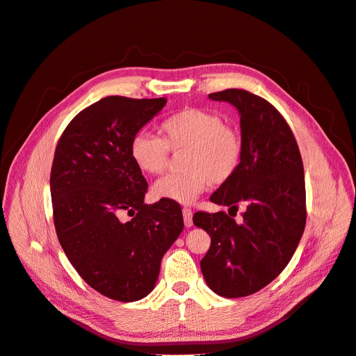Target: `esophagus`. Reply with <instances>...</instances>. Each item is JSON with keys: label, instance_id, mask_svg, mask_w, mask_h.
<instances>
[{"label": "esophagus", "instance_id": "obj_1", "mask_svg": "<svg viewBox=\"0 0 356 356\" xmlns=\"http://www.w3.org/2000/svg\"><path fill=\"white\" fill-rule=\"evenodd\" d=\"M182 215H184L186 227H191V225H193V211L190 208H184V209H182Z\"/></svg>", "mask_w": 356, "mask_h": 356}]
</instances>
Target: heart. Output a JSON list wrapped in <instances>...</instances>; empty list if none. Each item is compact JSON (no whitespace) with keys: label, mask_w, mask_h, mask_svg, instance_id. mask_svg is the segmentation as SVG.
<instances>
[{"label":"heart","mask_w":356,"mask_h":356,"mask_svg":"<svg viewBox=\"0 0 356 356\" xmlns=\"http://www.w3.org/2000/svg\"><path fill=\"white\" fill-rule=\"evenodd\" d=\"M161 138L149 132L134 135L129 153L134 165L145 175L166 169L169 152L181 153V174H170L153 186L157 200L193 203L209 182L224 184L239 169L242 143L224 118L209 110L184 108L160 124Z\"/></svg>","instance_id":"b5f03b06"}]
</instances>
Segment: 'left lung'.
Segmentation results:
<instances>
[{
  "label": "left lung",
  "instance_id": "8db88e82",
  "mask_svg": "<svg viewBox=\"0 0 356 356\" xmlns=\"http://www.w3.org/2000/svg\"><path fill=\"white\" fill-rule=\"evenodd\" d=\"M209 98L238 108L242 135L239 169L211 202L236 211L245 204L246 211L241 224L222 211L195 213L193 222L211 236L200 268L215 294L246 297L279 276L305 232L303 160L293 131L270 102L242 89Z\"/></svg>",
  "mask_w": 356,
  "mask_h": 356
}]
</instances>
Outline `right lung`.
<instances>
[{
	"label": "right lung",
	"mask_w": 356,
	"mask_h": 356,
	"mask_svg": "<svg viewBox=\"0 0 356 356\" xmlns=\"http://www.w3.org/2000/svg\"><path fill=\"white\" fill-rule=\"evenodd\" d=\"M165 98L106 96L75 115L53 159L50 193L60 246L102 296L136 301L152 293L160 263L184 229L177 202L144 203L148 184L134 165V135ZM127 211L132 220L123 223Z\"/></svg>",
	"instance_id": "right-lung-1"
}]
</instances>
